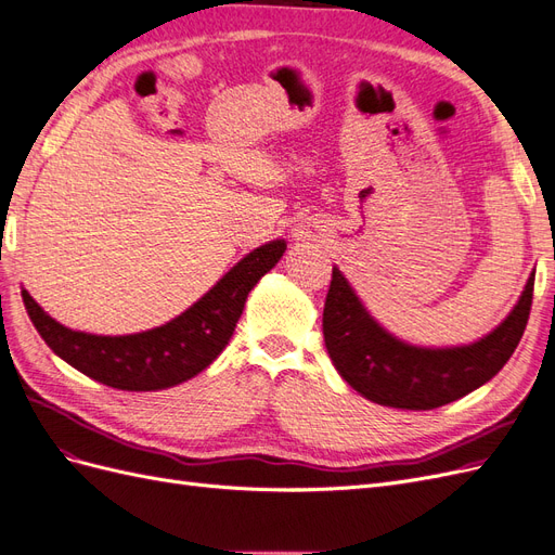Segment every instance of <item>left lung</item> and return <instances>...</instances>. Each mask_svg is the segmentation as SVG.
<instances>
[{
	"instance_id": "8db88e82",
	"label": "left lung",
	"mask_w": 555,
	"mask_h": 555,
	"mask_svg": "<svg viewBox=\"0 0 555 555\" xmlns=\"http://www.w3.org/2000/svg\"><path fill=\"white\" fill-rule=\"evenodd\" d=\"M532 289L534 273L509 317L479 343L422 349L386 333L333 268L324 304V343L343 379L367 400L398 410H435L479 389L509 361L528 324Z\"/></svg>"
}]
</instances>
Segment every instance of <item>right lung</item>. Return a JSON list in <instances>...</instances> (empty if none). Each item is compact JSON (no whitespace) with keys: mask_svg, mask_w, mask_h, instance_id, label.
Masks as SVG:
<instances>
[{"mask_svg":"<svg viewBox=\"0 0 555 555\" xmlns=\"http://www.w3.org/2000/svg\"><path fill=\"white\" fill-rule=\"evenodd\" d=\"M284 241L257 247L196 304L169 324L133 335L72 331L48 317L23 289V304L46 345L82 375L122 391H159L208 367L243 314L247 294L280 261Z\"/></svg>","mask_w":555,"mask_h":555,"instance_id":"add662e5","label":"right lung"}]
</instances>
